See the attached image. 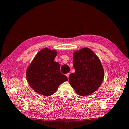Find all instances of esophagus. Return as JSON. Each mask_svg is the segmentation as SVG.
Segmentation results:
<instances>
[{
	"label": "esophagus",
	"mask_w": 129,
	"mask_h": 129,
	"mask_svg": "<svg viewBox=\"0 0 129 129\" xmlns=\"http://www.w3.org/2000/svg\"><path fill=\"white\" fill-rule=\"evenodd\" d=\"M69 75H70V73H67V74H66V75H67V76L68 77V78H69Z\"/></svg>",
	"instance_id": "1"
}]
</instances>
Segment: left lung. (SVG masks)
Returning a JSON list of instances; mask_svg holds the SVG:
<instances>
[{
    "mask_svg": "<svg viewBox=\"0 0 129 129\" xmlns=\"http://www.w3.org/2000/svg\"><path fill=\"white\" fill-rule=\"evenodd\" d=\"M75 73L69 81L76 92L81 96L91 94L100 87L104 79V70L100 60L89 48H83L74 54Z\"/></svg>",
    "mask_w": 129,
    "mask_h": 129,
    "instance_id": "8db88e82",
    "label": "left lung"
}]
</instances>
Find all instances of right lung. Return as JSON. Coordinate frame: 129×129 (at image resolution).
<instances>
[{
	"label": "right lung",
	"instance_id": "add662e5",
	"mask_svg": "<svg viewBox=\"0 0 129 129\" xmlns=\"http://www.w3.org/2000/svg\"><path fill=\"white\" fill-rule=\"evenodd\" d=\"M56 52L45 48L38 53L28 67L26 78L33 89L46 96L55 92L61 84L68 81L60 72V64L54 61Z\"/></svg>",
	"mask_w": 129,
	"mask_h": 129
}]
</instances>
